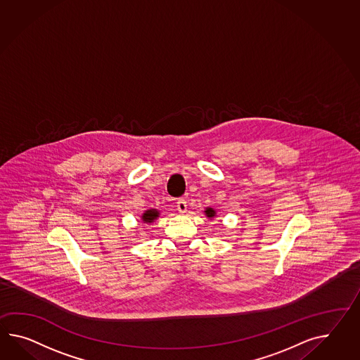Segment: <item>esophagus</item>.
I'll return each instance as SVG.
<instances>
[{"label":"esophagus","instance_id":"1","mask_svg":"<svg viewBox=\"0 0 360 360\" xmlns=\"http://www.w3.org/2000/svg\"><path fill=\"white\" fill-rule=\"evenodd\" d=\"M176 210L181 212V213H186V211H187V202H186L184 199H179L176 202Z\"/></svg>","mask_w":360,"mask_h":360}]
</instances>
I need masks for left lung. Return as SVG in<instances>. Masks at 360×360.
Segmentation results:
<instances>
[{
	"instance_id": "1",
	"label": "left lung",
	"mask_w": 360,
	"mask_h": 360,
	"mask_svg": "<svg viewBox=\"0 0 360 360\" xmlns=\"http://www.w3.org/2000/svg\"><path fill=\"white\" fill-rule=\"evenodd\" d=\"M204 214L208 217V219H214L216 216H217V213H216V211L213 210V208H207L205 211H204Z\"/></svg>"
}]
</instances>
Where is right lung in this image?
I'll list each match as a JSON object with an SVG mask.
<instances>
[{"mask_svg":"<svg viewBox=\"0 0 360 360\" xmlns=\"http://www.w3.org/2000/svg\"><path fill=\"white\" fill-rule=\"evenodd\" d=\"M158 216H160V212H158V210L150 208L148 211H144V213L141 214V222L149 225V224L155 222V221L158 219Z\"/></svg>","mask_w":360,"mask_h":360,"instance_id":"1","label":"right lung"}]
</instances>
